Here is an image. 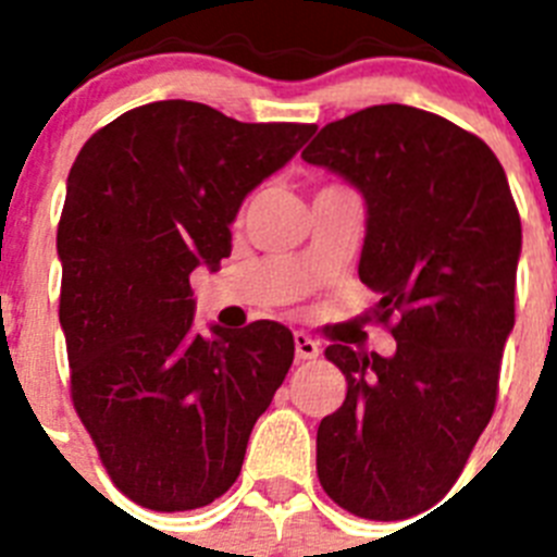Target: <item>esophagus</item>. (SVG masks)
Masks as SVG:
<instances>
[{
	"label": "esophagus",
	"instance_id": "obj_1",
	"mask_svg": "<svg viewBox=\"0 0 557 557\" xmlns=\"http://www.w3.org/2000/svg\"><path fill=\"white\" fill-rule=\"evenodd\" d=\"M294 349H297L299 360H313L319 358V352H322L319 344H315L308 333H294Z\"/></svg>",
	"mask_w": 557,
	"mask_h": 557
}]
</instances>
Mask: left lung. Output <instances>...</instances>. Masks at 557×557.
I'll list each match as a JSON object with an SVG mask.
<instances>
[{"label":"left lung","instance_id":"obj_1","mask_svg":"<svg viewBox=\"0 0 557 557\" xmlns=\"http://www.w3.org/2000/svg\"><path fill=\"white\" fill-rule=\"evenodd\" d=\"M302 158L366 199L360 283L397 352L330 344L347 399L315 433V474L349 513L394 522L438 503L488 424L513 330L522 222L503 163L428 110L374 104L319 129Z\"/></svg>","mask_w":557,"mask_h":557}]
</instances>
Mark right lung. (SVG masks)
Listing matches in <instances>:
<instances>
[{"label":"right lung","instance_id":"right-lung-1","mask_svg":"<svg viewBox=\"0 0 557 557\" xmlns=\"http://www.w3.org/2000/svg\"><path fill=\"white\" fill-rule=\"evenodd\" d=\"M313 133L166 99L104 124L74 160L58 224L72 403L110 480L141 508L222 497L288 374V327L199 333L188 277L227 258L244 197Z\"/></svg>","mask_w":557,"mask_h":557}]
</instances>
